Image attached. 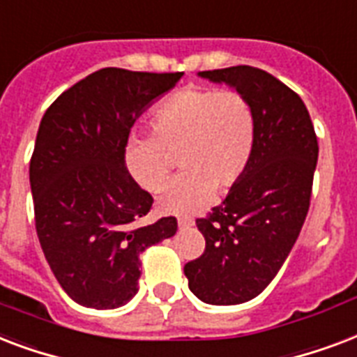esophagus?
Returning a JSON list of instances; mask_svg holds the SVG:
<instances>
[{
  "instance_id": "esophagus-1",
  "label": "esophagus",
  "mask_w": 357,
  "mask_h": 357,
  "mask_svg": "<svg viewBox=\"0 0 357 357\" xmlns=\"http://www.w3.org/2000/svg\"><path fill=\"white\" fill-rule=\"evenodd\" d=\"M195 225V222H193L192 218H178V227L181 229H190Z\"/></svg>"
}]
</instances>
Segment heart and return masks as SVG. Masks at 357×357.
Returning <instances> with one entry per match:
<instances>
[{"instance_id": "heart-1", "label": "heart", "mask_w": 357, "mask_h": 357, "mask_svg": "<svg viewBox=\"0 0 357 357\" xmlns=\"http://www.w3.org/2000/svg\"><path fill=\"white\" fill-rule=\"evenodd\" d=\"M153 135H132L123 151L124 167L141 188L158 192L175 158L184 173L160 193L164 212L190 214L220 190L244 176L255 149V112L233 89H184L165 100L151 121Z\"/></svg>"}]
</instances>
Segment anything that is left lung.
I'll return each instance as SVG.
<instances>
[{"instance_id": "obj_1", "label": "left lung", "mask_w": 357, "mask_h": 357, "mask_svg": "<svg viewBox=\"0 0 357 357\" xmlns=\"http://www.w3.org/2000/svg\"><path fill=\"white\" fill-rule=\"evenodd\" d=\"M199 76L234 87L255 112L250 167L223 203L195 222L206 245L184 266L201 302L236 305L259 296L291 253L307 216L319 143L302 98L272 74L238 65Z\"/></svg>"}]
</instances>
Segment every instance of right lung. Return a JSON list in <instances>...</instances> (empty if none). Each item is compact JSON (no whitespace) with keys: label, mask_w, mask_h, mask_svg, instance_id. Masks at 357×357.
I'll list each match as a JSON object with an SVG mask.
<instances>
[{"label":"right lung","mask_w":357,"mask_h":357,"mask_svg":"<svg viewBox=\"0 0 357 357\" xmlns=\"http://www.w3.org/2000/svg\"><path fill=\"white\" fill-rule=\"evenodd\" d=\"M184 73L100 68L46 109L35 141L31 184L35 227L63 291L85 307L115 309L137 292L139 257L176 233V218L141 220L153 195L124 167L135 119Z\"/></svg>","instance_id":"add662e5"}]
</instances>
